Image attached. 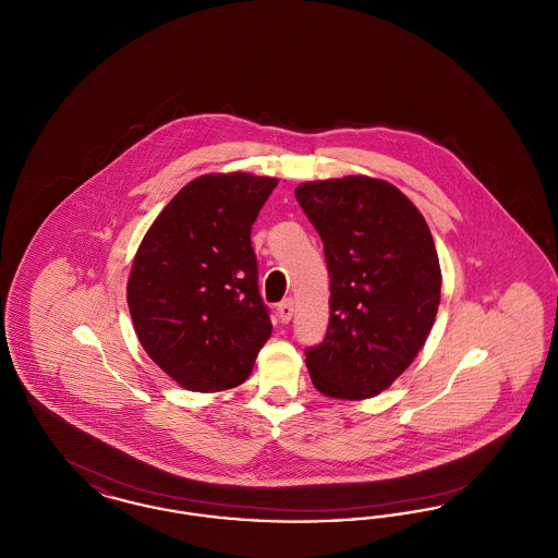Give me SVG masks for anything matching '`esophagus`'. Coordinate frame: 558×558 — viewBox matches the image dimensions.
Listing matches in <instances>:
<instances>
[{
  "label": "esophagus",
  "mask_w": 558,
  "mask_h": 558,
  "mask_svg": "<svg viewBox=\"0 0 558 558\" xmlns=\"http://www.w3.org/2000/svg\"><path fill=\"white\" fill-rule=\"evenodd\" d=\"M292 312H294L292 299H284V301L278 305V318H280L282 324H289V322H291Z\"/></svg>",
  "instance_id": "obj_1"
}]
</instances>
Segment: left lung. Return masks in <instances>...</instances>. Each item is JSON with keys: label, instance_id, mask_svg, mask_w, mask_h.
Here are the masks:
<instances>
[{"label": "left lung", "instance_id": "8db88e82", "mask_svg": "<svg viewBox=\"0 0 558 558\" xmlns=\"http://www.w3.org/2000/svg\"><path fill=\"white\" fill-rule=\"evenodd\" d=\"M301 209L324 242L330 322L305 351L314 387L335 399L383 393L405 371L437 316L441 267L423 213L368 175L303 182Z\"/></svg>", "mask_w": 558, "mask_h": 558}]
</instances>
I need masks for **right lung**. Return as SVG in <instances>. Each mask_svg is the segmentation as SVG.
Returning a JSON list of instances; mask_svg holds the SVG:
<instances>
[{
	"mask_svg": "<svg viewBox=\"0 0 558 558\" xmlns=\"http://www.w3.org/2000/svg\"><path fill=\"white\" fill-rule=\"evenodd\" d=\"M276 186V178L244 171L201 175L137 246L128 280L135 335L187 391L239 387L271 335L251 228Z\"/></svg>",
	"mask_w": 558,
	"mask_h": 558,
	"instance_id": "add662e5",
	"label": "right lung"
}]
</instances>
